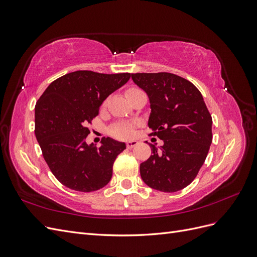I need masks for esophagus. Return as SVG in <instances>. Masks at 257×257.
Returning a JSON list of instances; mask_svg holds the SVG:
<instances>
[{
  "mask_svg": "<svg viewBox=\"0 0 257 257\" xmlns=\"http://www.w3.org/2000/svg\"><path fill=\"white\" fill-rule=\"evenodd\" d=\"M137 145H138V142H136V141H131V142L126 143V148H127V149H133V148H134L135 146H137Z\"/></svg>",
  "mask_w": 257,
  "mask_h": 257,
  "instance_id": "esophagus-1",
  "label": "esophagus"
}]
</instances>
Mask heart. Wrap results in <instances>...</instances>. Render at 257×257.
I'll list each match as a JSON object with an SVG mask.
<instances>
[{
	"instance_id": "b5f03b06",
	"label": "heart",
	"mask_w": 257,
	"mask_h": 257,
	"mask_svg": "<svg viewBox=\"0 0 257 257\" xmlns=\"http://www.w3.org/2000/svg\"><path fill=\"white\" fill-rule=\"evenodd\" d=\"M136 90H139V89L132 88V89L127 90L126 91V95H128L131 92L136 91ZM133 131H134V125H133V124L124 122V123H119V124H116V125H114L111 128V133L116 138L126 139V138H130V137L133 136Z\"/></svg>"
}]
</instances>
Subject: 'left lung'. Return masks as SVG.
<instances>
[{
  "label": "left lung",
  "mask_w": 257,
  "mask_h": 257,
  "mask_svg": "<svg viewBox=\"0 0 257 257\" xmlns=\"http://www.w3.org/2000/svg\"><path fill=\"white\" fill-rule=\"evenodd\" d=\"M132 79L149 96L152 155L141 164V176L150 188L173 193L197 176L212 143V118L199 90L172 73H137ZM147 143V142H146Z\"/></svg>",
  "instance_id": "1"
}]
</instances>
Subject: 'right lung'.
<instances>
[{
    "label": "right lung",
    "instance_id": "right-lung-1",
    "mask_svg": "<svg viewBox=\"0 0 257 257\" xmlns=\"http://www.w3.org/2000/svg\"><path fill=\"white\" fill-rule=\"evenodd\" d=\"M130 77V73H68L52 81L38 98L35 136L51 173L66 188L93 192L110 181L113 162L125 144L107 137L97 148L85 138L99 106Z\"/></svg>",
    "mask_w": 257,
    "mask_h": 257
}]
</instances>
